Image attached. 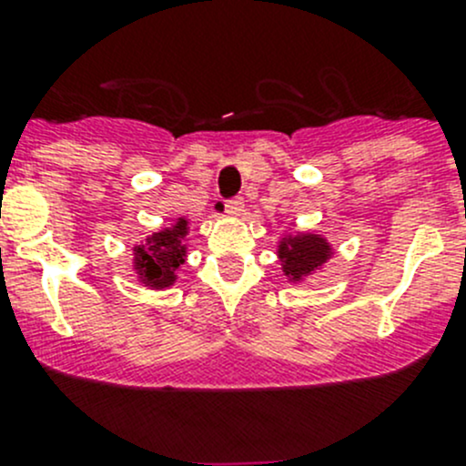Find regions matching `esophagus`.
Segmentation results:
<instances>
[{
	"label": "esophagus",
	"mask_w": 466,
	"mask_h": 466,
	"mask_svg": "<svg viewBox=\"0 0 466 466\" xmlns=\"http://www.w3.org/2000/svg\"><path fill=\"white\" fill-rule=\"evenodd\" d=\"M241 211H243V198H232L225 203V214L241 216Z\"/></svg>",
	"instance_id": "1"
}]
</instances>
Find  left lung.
I'll return each instance as SVG.
<instances>
[{
	"instance_id": "obj_1",
	"label": "left lung",
	"mask_w": 466,
	"mask_h": 466,
	"mask_svg": "<svg viewBox=\"0 0 466 466\" xmlns=\"http://www.w3.org/2000/svg\"><path fill=\"white\" fill-rule=\"evenodd\" d=\"M333 248L322 234L313 232H289L277 246V257L281 261V270L289 281L299 284L307 277L331 259Z\"/></svg>"
}]
</instances>
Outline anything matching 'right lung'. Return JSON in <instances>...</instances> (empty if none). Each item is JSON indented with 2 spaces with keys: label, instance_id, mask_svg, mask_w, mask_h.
<instances>
[{
  "label": "right lung",
  "instance_id": "1",
  "mask_svg": "<svg viewBox=\"0 0 466 466\" xmlns=\"http://www.w3.org/2000/svg\"><path fill=\"white\" fill-rule=\"evenodd\" d=\"M187 234L189 220L180 216L173 225L150 234L142 246L133 248V270L144 286L162 290L176 284V270L187 259Z\"/></svg>",
  "mask_w": 466,
  "mask_h": 466
}]
</instances>
